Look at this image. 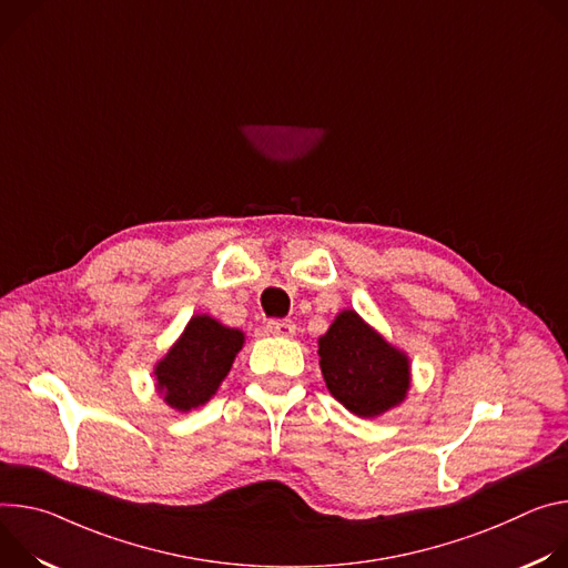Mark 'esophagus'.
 I'll list each match as a JSON object with an SVG mask.
<instances>
[{
    "label": "esophagus",
    "mask_w": 568,
    "mask_h": 568,
    "mask_svg": "<svg viewBox=\"0 0 568 568\" xmlns=\"http://www.w3.org/2000/svg\"><path fill=\"white\" fill-rule=\"evenodd\" d=\"M266 329L273 334V336H284V338H288V336H293L295 334V323L293 321H268V325H266Z\"/></svg>",
    "instance_id": "34e87169"
}]
</instances>
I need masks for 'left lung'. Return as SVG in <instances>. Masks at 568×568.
I'll return each instance as SVG.
<instances>
[{
	"label": "left lung",
	"mask_w": 568,
	"mask_h": 568,
	"mask_svg": "<svg viewBox=\"0 0 568 568\" xmlns=\"http://www.w3.org/2000/svg\"><path fill=\"white\" fill-rule=\"evenodd\" d=\"M321 369L329 393L354 415L376 417L402 404L410 386V365L361 321L356 311H343L318 341Z\"/></svg>",
	"instance_id": "obj_1"
}]
</instances>
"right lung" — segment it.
<instances>
[{
	"mask_svg": "<svg viewBox=\"0 0 568 568\" xmlns=\"http://www.w3.org/2000/svg\"><path fill=\"white\" fill-rule=\"evenodd\" d=\"M241 347L239 329L223 327L210 316H194L155 367L164 402L182 413L203 406L219 390Z\"/></svg>",
	"mask_w": 568,
	"mask_h": 568,
	"instance_id": "obj_1",
	"label": "right lung"
}]
</instances>
